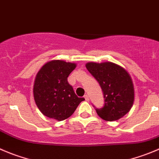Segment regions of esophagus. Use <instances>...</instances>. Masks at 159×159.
<instances>
[{
	"label": "esophagus",
	"instance_id": "34e87169",
	"mask_svg": "<svg viewBox=\"0 0 159 159\" xmlns=\"http://www.w3.org/2000/svg\"><path fill=\"white\" fill-rule=\"evenodd\" d=\"M84 98L85 99V100H86V101H89V98L88 95H84Z\"/></svg>",
	"mask_w": 159,
	"mask_h": 159
}]
</instances>
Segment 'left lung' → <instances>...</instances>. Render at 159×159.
<instances>
[{
  "instance_id": "1",
  "label": "left lung",
  "mask_w": 159,
  "mask_h": 159,
  "mask_svg": "<svg viewBox=\"0 0 159 159\" xmlns=\"http://www.w3.org/2000/svg\"><path fill=\"white\" fill-rule=\"evenodd\" d=\"M86 68L99 82L104 98L97 115L106 121H116L127 114L134 100L133 81L124 68L115 63H88Z\"/></svg>"
}]
</instances>
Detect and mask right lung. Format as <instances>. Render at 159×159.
Instances as JSON below:
<instances>
[{
  "mask_svg": "<svg viewBox=\"0 0 159 159\" xmlns=\"http://www.w3.org/2000/svg\"><path fill=\"white\" fill-rule=\"evenodd\" d=\"M75 67V63L52 60L44 64L38 73L34 97L38 109L48 118L58 121L66 119L84 100L78 97L67 81L68 76Z\"/></svg>",
  "mask_w": 159,
  "mask_h": 159,
  "instance_id": "1",
  "label": "right lung"
}]
</instances>
